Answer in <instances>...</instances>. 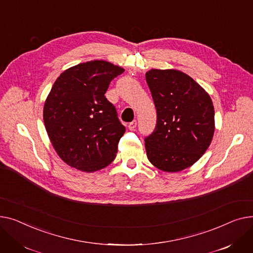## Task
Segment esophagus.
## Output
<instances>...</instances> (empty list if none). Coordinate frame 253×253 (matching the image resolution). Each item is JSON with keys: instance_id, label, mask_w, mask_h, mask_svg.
Returning a JSON list of instances; mask_svg holds the SVG:
<instances>
[{"instance_id": "obj_1", "label": "esophagus", "mask_w": 253, "mask_h": 253, "mask_svg": "<svg viewBox=\"0 0 253 253\" xmlns=\"http://www.w3.org/2000/svg\"><path fill=\"white\" fill-rule=\"evenodd\" d=\"M136 126H137V121H132L131 123H129L128 124V126H127V127H128V129H130V130H133L136 128Z\"/></svg>"}]
</instances>
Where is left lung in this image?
Returning a JSON list of instances; mask_svg holds the SVG:
<instances>
[{
	"label": "left lung",
	"mask_w": 253,
	"mask_h": 253,
	"mask_svg": "<svg viewBox=\"0 0 253 253\" xmlns=\"http://www.w3.org/2000/svg\"><path fill=\"white\" fill-rule=\"evenodd\" d=\"M146 82L155 104L157 122L145 138L147 157L169 172L183 170L210 147L214 132V108L204 88L175 69H151Z\"/></svg>",
	"instance_id": "1"
}]
</instances>
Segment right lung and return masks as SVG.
Listing matches in <instances>:
<instances>
[{
  "instance_id": "right-lung-1",
  "label": "right lung",
  "mask_w": 253,
  "mask_h": 253,
  "mask_svg": "<svg viewBox=\"0 0 253 253\" xmlns=\"http://www.w3.org/2000/svg\"><path fill=\"white\" fill-rule=\"evenodd\" d=\"M124 71L94 60L66 69L54 83L44 102L43 123L54 149L68 166L92 172L114 160L126 127L105 93Z\"/></svg>"
}]
</instances>
